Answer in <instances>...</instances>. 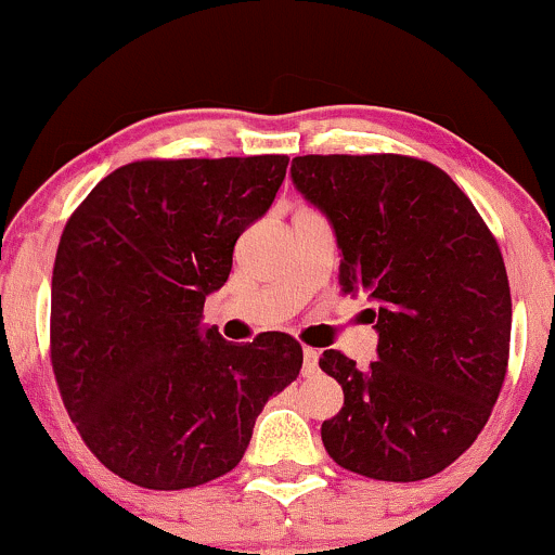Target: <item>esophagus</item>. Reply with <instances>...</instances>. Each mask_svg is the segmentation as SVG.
I'll use <instances>...</instances> for the list:
<instances>
[{"label":"esophagus","mask_w":555,"mask_h":555,"mask_svg":"<svg viewBox=\"0 0 555 555\" xmlns=\"http://www.w3.org/2000/svg\"><path fill=\"white\" fill-rule=\"evenodd\" d=\"M318 362H320V351L318 349H304V375H314L318 373Z\"/></svg>","instance_id":"1"}]
</instances>
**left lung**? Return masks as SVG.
I'll return each mask as SVG.
<instances>
[{
    "instance_id": "8db88e82",
    "label": "left lung",
    "mask_w": 555,
    "mask_h": 555,
    "mask_svg": "<svg viewBox=\"0 0 555 555\" xmlns=\"http://www.w3.org/2000/svg\"><path fill=\"white\" fill-rule=\"evenodd\" d=\"M291 180L331 222L341 294H365L378 333L367 367L327 349L344 389L327 455L380 481L450 466L485 428L505 380L511 291L503 256L442 169L408 156H299Z\"/></svg>"
}]
</instances>
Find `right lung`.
I'll return each mask as SVG.
<instances>
[{
    "label": "right lung",
    "instance_id": "right-lung-1",
    "mask_svg": "<svg viewBox=\"0 0 555 555\" xmlns=\"http://www.w3.org/2000/svg\"><path fill=\"white\" fill-rule=\"evenodd\" d=\"M288 156L137 160L65 224L52 270V367L98 461L147 490L228 474L267 399L301 371L285 333L224 341L201 323L237 237L270 211Z\"/></svg>",
    "mask_w": 555,
    "mask_h": 555
}]
</instances>
